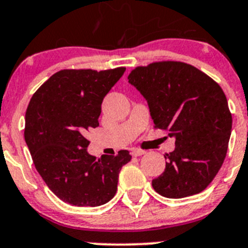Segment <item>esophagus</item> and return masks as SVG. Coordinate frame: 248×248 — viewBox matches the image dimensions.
Segmentation results:
<instances>
[{
    "label": "esophagus",
    "mask_w": 248,
    "mask_h": 248,
    "mask_svg": "<svg viewBox=\"0 0 248 248\" xmlns=\"http://www.w3.org/2000/svg\"><path fill=\"white\" fill-rule=\"evenodd\" d=\"M131 153H132V155H133V156H141V155H144V154H145V151L141 150V149L133 148L131 150Z\"/></svg>",
    "instance_id": "esophagus-1"
}]
</instances>
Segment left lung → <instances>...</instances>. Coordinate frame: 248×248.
<instances>
[{"label": "left lung", "instance_id": "8db88e82", "mask_svg": "<svg viewBox=\"0 0 248 248\" xmlns=\"http://www.w3.org/2000/svg\"><path fill=\"white\" fill-rule=\"evenodd\" d=\"M128 82L148 102L154 127L175 139L165 172L153 180L156 193L182 199L205 190L224 162L232 133L220 86L195 66L172 60L137 66Z\"/></svg>", "mask_w": 248, "mask_h": 248}]
</instances>
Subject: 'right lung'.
I'll return each mask as SVG.
<instances>
[{
  "mask_svg": "<svg viewBox=\"0 0 248 248\" xmlns=\"http://www.w3.org/2000/svg\"><path fill=\"white\" fill-rule=\"evenodd\" d=\"M126 68L65 69L35 93L25 114L24 137L48 188L73 206H95L115 196L128 150L97 158L87 153L88 132L99 126L102 103Z\"/></svg>",
  "mask_w": 248,
  "mask_h": 248,
  "instance_id": "obj_1",
  "label": "right lung"
}]
</instances>
